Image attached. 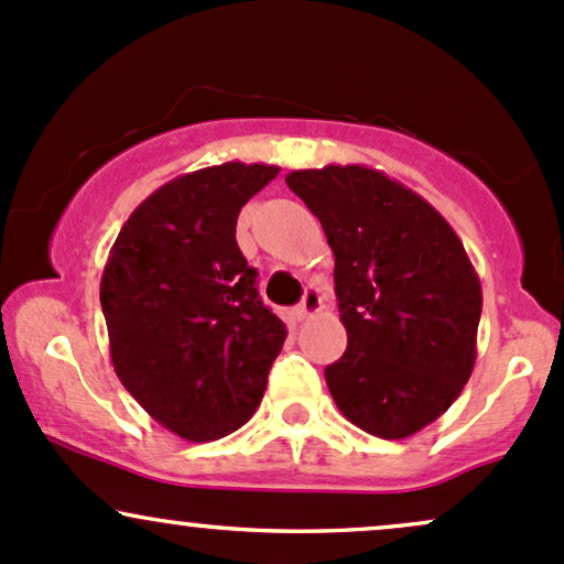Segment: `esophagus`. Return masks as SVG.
Returning <instances> with one entry per match:
<instances>
[{"label": "esophagus", "instance_id": "esophagus-1", "mask_svg": "<svg viewBox=\"0 0 564 564\" xmlns=\"http://www.w3.org/2000/svg\"><path fill=\"white\" fill-rule=\"evenodd\" d=\"M319 308H322V295H319V290H316V288H306V293H303L301 306L295 308V319H299V322L308 319V316L319 314Z\"/></svg>", "mask_w": 564, "mask_h": 564}]
</instances>
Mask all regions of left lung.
<instances>
[{"mask_svg":"<svg viewBox=\"0 0 564 564\" xmlns=\"http://www.w3.org/2000/svg\"><path fill=\"white\" fill-rule=\"evenodd\" d=\"M290 192L335 256L349 346L325 367L354 426L404 440L458 400L477 362L482 284L453 226L404 183L365 164L293 170Z\"/></svg>","mask_w":564,"mask_h":564,"instance_id":"1","label":"left lung"}]
</instances>
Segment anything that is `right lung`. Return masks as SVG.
<instances>
[{
	"mask_svg": "<svg viewBox=\"0 0 564 564\" xmlns=\"http://www.w3.org/2000/svg\"><path fill=\"white\" fill-rule=\"evenodd\" d=\"M276 173L226 162L178 175L132 210L104 265L113 372L181 440L248 423L288 338L237 245L239 210Z\"/></svg>",
	"mask_w": 564,
	"mask_h": 564,
	"instance_id": "obj_1",
	"label": "right lung"
}]
</instances>
